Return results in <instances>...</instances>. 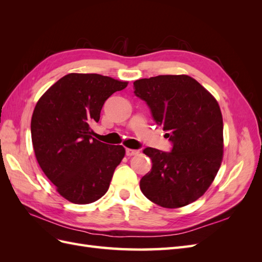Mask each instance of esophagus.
<instances>
[{
  "instance_id": "34e87169",
  "label": "esophagus",
  "mask_w": 262,
  "mask_h": 262,
  "mask_svg": "<svg viewBox=\"0 0 262 262\" xmlns=\"http://www.w3.org/2000/svg\"><path fill=\"white\" fill-rule=\"evenodd\" d=\"M139 153V149H132V148H125V155L126 156H133Z\"/></svg>"
}]
</instances>
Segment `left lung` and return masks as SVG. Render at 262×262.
Instances as JSON below:
<instances>
[{
	"mask_svg": "<svg viewBox=\"0 0 262 262\" xmlns=\"http://www.w3.org/2000/svg\"><path fill=\"white\" fill-rule=\"evenodd\" d=\"M133 87L172 144L170 152L144 148L152 169L140 180L141 191L163 208L192 203L211 186L223 158V118L216 99L188 75L141 78Z\"/></svg>",
	"mask_w": 262,
	"mask_h": 262,
	"instance_id": "1",
	"label": "left lung"
}]
</instances>
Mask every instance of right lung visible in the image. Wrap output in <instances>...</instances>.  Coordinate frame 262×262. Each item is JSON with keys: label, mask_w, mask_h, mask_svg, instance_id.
<instances>
[{"label": "right lung", "mask_w": 262, "mask_h": 262, "mask_svg": "<svg viewBox=\"0 0 262 262\" xmlns=\"http://www.w3.org/2000/svg\"><path fill=\"white\" fill-rule=\"evenodd\" d=\"M128 83L100 74L70 73L54 83L35 107L31 141L45 175L70 202L97 201L125 154L121 145L94 139L105 101Z\"/></svg>", "instance_id": "add662e5"}]
</instances>
